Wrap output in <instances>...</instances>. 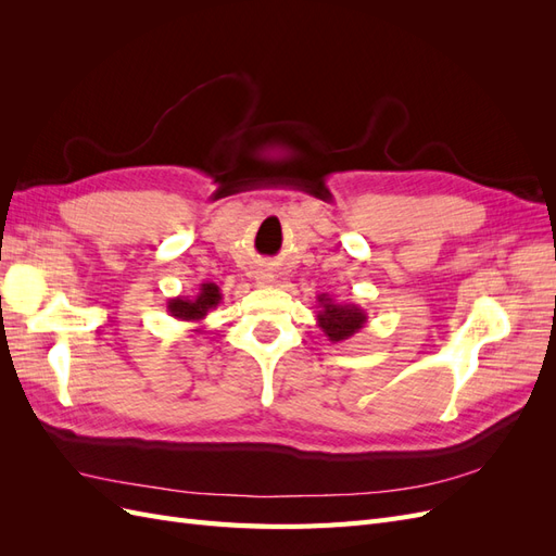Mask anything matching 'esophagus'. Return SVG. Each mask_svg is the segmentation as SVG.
<instances>
[{
  "mask_svg": "<svg viewBox=\"0 0 556 556\" xmlns=\"http://www.w3.org/2000/svg\"><path fill=\"white\" fill-rule=\"evenodd\" d=\"M257 285H268V282H274V274H268V271H257Z\"/></svg>",
  "mask_w": 556,
  "mask_h": 556,
  "instance_id": "obj_1",
  "label": "esophagus"
}]
</instances>
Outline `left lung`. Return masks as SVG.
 I'll return each mask as SVG.
<instances>
[{"label": "left lung", "instance_id": "1", "mask_svg": "<svg viewBox=\"0 0 556 556\" xmlns=\"http://www.w3.org/2000/svg\"><path fill=\"white\" fill-rule=\"evenodd\" d=\"M366 311L357 304H339L329 294L317 296V327L331 343L348 341L366 325Z\"/></svg>", "mask_w": 556, "mask_h": 556}]
</instances>
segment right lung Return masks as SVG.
Returning a JSON list of instances; mask_svg holds the SVG:
<instances>
[{"mask_svg":"<svg viewBox=\"0 0 556 556\" xmlns=\"http://www.w3.org/2000/svg\"><path fill=\"white\" fill-rule=\"evenodd\" d=\"M220 301H223V292L215 282H201L194 296H182L180 294V296H174V299L166 301V311H169L172 317L180 319V323L201 325L211 311L220 306ZM201 329H204V327H194L190 331L199 333Z\"/></svg>","mask_w":556,"mask_h":556,"instance_id":"right-lung-1","label":"right lung"}]
</instances>
